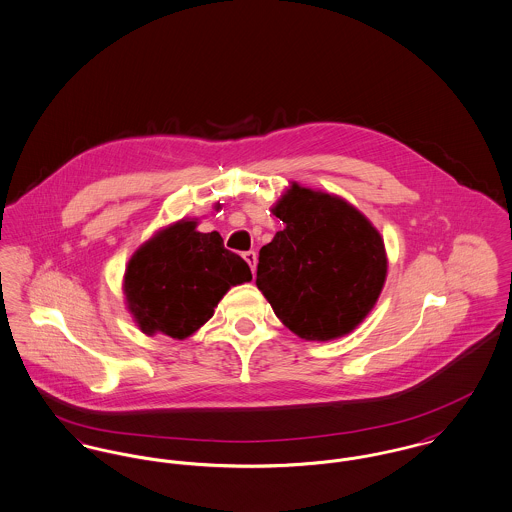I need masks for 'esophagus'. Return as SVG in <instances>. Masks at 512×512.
Instances as JSON below:
<instances>
[{
	"instance_id": "obj_1",
	"label": "esophagus",
	"mask_w": 512,
	"mask_h": 512,
	"mask_svg": "<svg viewBox=\"0 0 512 512\" xmlns=\"http://www.w3.org/2000/svg\"><path fill=\"white\" fill-rule=\"evenodd\" d=\"M243 259H245V263L251 267V271L255 273V267H257V253H255V251H245V253H243Z\"/></svg>"
}]
</instances>
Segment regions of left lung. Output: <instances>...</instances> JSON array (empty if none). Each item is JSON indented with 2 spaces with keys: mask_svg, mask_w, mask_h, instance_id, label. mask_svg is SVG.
Masks as SVG:
<instances>
[{
  "mask_svg": "<svg viewBox=\"0 0 512 512\" xmlns=\"http://www.w3.org/2000/svg\"><path fill=\"white\" fill-rule=\"evenodd\" d=\"M273 214L284 230L259 251L257 288L306 341L351 333L384 288V239L347 200L292 183Z\"/></svg>",
  "mask_w": 512,
  "mask_h": 512,
  "instance_id": "8db88e82",
  "label": "left lung"
}]
</instances>
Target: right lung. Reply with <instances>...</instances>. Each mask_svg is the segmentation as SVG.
I'll list each match as a JSON object with an SVG mask.
<instances>
[{"label": "right lung", "mask_w": 512, "mask_h": 512, "mask_svg": "<svg viewBox=\"0 0 512 512\" xmlns=\"http://www.w3.org/2000/svg\"><path fill=\"white\" fill-rule=\"evenodd\" d=\"M249 265L224 247L218 232H197L179 220L150 237L124 273L126 308L146 335L187 339L212 315L224 294L249 282Z\"/></svg>", "instance_id": "add662e5"}]
</instances>
